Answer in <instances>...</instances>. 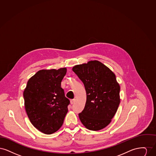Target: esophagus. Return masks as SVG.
<instances>
[{
  "instance_id": "34e87169",
  "label": "esophagus",
  "mask_w": 156,
  "mask_h": 156,
  "mask_svg": "<svg viewBox=\"0 0 156 156\" xmlns=\"http://www.w3.org/2000/svg\"><path fill=\"white\" fill-rule=\"evenodd\" d=\"M75 102V99H71V100H70V103H71V105L74 104Z\"/></svg>"
}]
</instances>
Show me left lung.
Returning a JSON list of instances; mask_svg holds the SVG:
<instances>
[{
  "label": "left lung",
  "mask_w": 156,
  "mask_h": 156,
  "mask_svg": "<svg viewBox=\"0 0 156 156\" xmlns=\"http://www.w3.org/2000/svg\"><path fill=\"white\" fill-rule=\"evenodd\" d=\"M84 84L87 92L85 108L79 118L90 130L103 129L111 122L120 102V85L110 68L98 60L73 68Z\"/></svg>",
  "instance_id": "1"
}]
</instances>
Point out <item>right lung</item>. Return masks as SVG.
Instances as JSON below:
<instances>
[{
	"label": "right lung",
	"instance_id": "obj_1",
	"mask_svg": "<svg viewBox=\"0 0 156 156\" xmlns=\"http://www.w3.org/2000/svg\"><path fill=\"white\" fill-rule=\"evenodd\" d=\"M67 68L41 69L32 76L23 92L25 109L31 124L46 134L56 132L68 112L69 99L61 82Z\"/></svg>",
	"mask_w": 156,
	"mask_h": 156
}]
</instances>
